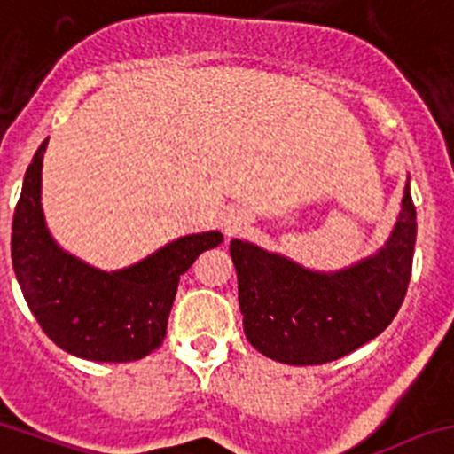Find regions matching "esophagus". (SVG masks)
Returning <instances> with one entry per match:
<instances>
[{"label":"esophagus","instance_id":"obj_1","mask_svg":"<svg viewBox=\"0 0 454 454\" xmlns=\"http://www.w3.org/2000/svg\"><path fill=\"white\" fill-rule=\"evenodd\" d=\"M239 227H240V220H230V231L239 230Z\"/></svg>","mask_w":454,"mask_h":454}]
</instances>
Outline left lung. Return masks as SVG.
<instances>
[{
  "label": "left lung",
  "instance_id": "obj_1",
  "mask_svg": "<svg viewBox=\"0 0 454 454\" xmlns=\"http://www.w3.org/2000/svg\"><path fill=\"white\" fill-rule=\"evenodd\" d=\"M417 211L405 183L386 245L339 271H317L249 240L234 239L245 336L287 365L340 359L381 334L399 312L412 274Z\"/></svg>",
  "mask_w": 454,
  "mask_h": 454
}]
</instances>
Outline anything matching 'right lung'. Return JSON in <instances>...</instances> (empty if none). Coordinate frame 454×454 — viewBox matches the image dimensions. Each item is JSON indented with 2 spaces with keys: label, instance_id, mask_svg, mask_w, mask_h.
<instances>
[{
  "label": "right lung",
  "instance_id": "right-lung-1",
  "mask_svg": "<svg viewBox=\"0 0 454 454\" xmlns=\"http://www.w3.org/2000/svg\"><path fill=\"white\" fill-rule=\"evenodd\" d=\"M42 142L28 165L12 215L11 256L17 283L42 330L64 352L100 364L137 361L162 345L178 280L220 231L171 240L124 270L105 271L64 252L42 209Z\"/></svg>",
  "mask_w": 454,
  "mask_h": 454
}]
</instances>
